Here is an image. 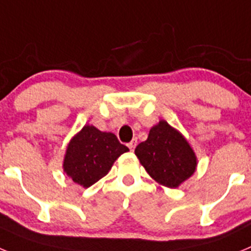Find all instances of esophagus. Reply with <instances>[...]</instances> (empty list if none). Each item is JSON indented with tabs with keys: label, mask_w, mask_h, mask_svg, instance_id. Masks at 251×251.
Returning a JSON list of instances; mask_svg holds the SVG:
<instances>
[{
	"label": "esophagus",
	"mask_w": 251,
	"mask_h": 251,
	"mask_svg": "<svg viewBox=\"0 0 251 251\" xmlns=\"http://www.w3.org/2000/svg\"><path fill=\"white\" fill-rule=\"evenodd\" d=\"M136 146H137V139H133L132 142H129V143H128V147H129L130 151H134Z\"/></svg>",
	"instance_id": "34e87169"
}]
</instances>
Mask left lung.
<instances>
[{"label":"left lung","mask_w":251,"mask_h":251,"mask_svg":"<svg viewBox=\"0 0 251 251\" xmlns=\"http://www.w3.org/2000/svg\"><path fill=\"white\" fill-rule=\"evenodd\" d=\"M137 158L157 183L177 188L195 174L197 157L182 133L161 119L148 138L134 150Z\"/></svg>","instance_id":"obj_1"}]
</instances>
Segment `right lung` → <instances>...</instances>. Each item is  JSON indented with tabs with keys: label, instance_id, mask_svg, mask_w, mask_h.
Returning <instances> with one entry per match:
<instances>
[{
	"label": "right lung",
	"instance_id": "1",
	"mask_svg": "<svg viewBox=\"0 0 251 251\" xmlns=\"http://www.w3.org/2000/svg\"><path fill=\"white\" fill-rule=\"evenodd\" d=\"M128 151L115 134L85 124L66 147L64 174L81 187L88 188L108 175L118 157Z\"/></svg>",
	"mask_w": 251,
	"mask_h": 251
}]
</instances>
